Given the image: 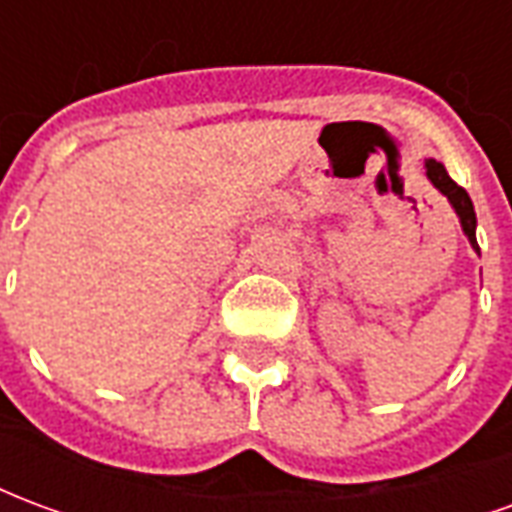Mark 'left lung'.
<instances>
[{
	"instance_id": "left-lung-1",
	"label": "left lung",
	"mask_w": 512,
	"mask_h": 512,
	"mask_svg": "<svg viewBox=\"0 0 512 512\" xmlns=\"http://www.w3.org/2000/svg\"><path fill=\"white\" fill-rule=\"evenodd\" d=\"M425 175H428V180L433 183V189L447 197L450 208L455 211V216H458V222H461L463 235L469 238L472 249L480 255V246H477V216H474L472 197L466 194V189H461V186L447 175L444 164L436 161V158H425Z\"/></svg>"
}]
</instances>
